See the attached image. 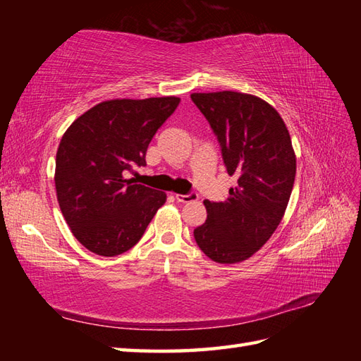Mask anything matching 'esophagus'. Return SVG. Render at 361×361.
<instances>
[{"label":"esophagus","instance_id":"obj_1","mask_svg":"<svg viewBox=\"0 0 361 361\" xmlns=\"http://www.w3.org/2000/svg\"><path fill=\"white\" fill-rule=\"evenodd\" d=\"M175 198H176V202H180V203H189V202H194V200H197V195L195 194H188V195H181V194H175Z\"/></svg>","mask_w":361,"mask_h":361}]
</instances>
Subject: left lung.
Masks as SVG:
<instances>
[{
  "label": "left lung",
  "instance_id": "8db88e82",
  "mask_svg": "<svg viewBox=\"0 0 361 361\" xmlns=\"http://www.w3.org/2000/svg\"><path fill=\"white\" fill-rule=\"evenodd\" d=\"M190 99L216 133L228 173L237 176L225 202L204 200L208 219L194 229L195 242L214 262H242L286 214L296 175L291 137L281 114L257 96L217 91Z\"/></svg>",
  "mask_w": 361,
  "mask_h": 361
}]
</instances>
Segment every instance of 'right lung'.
I'll use <instances>...</instances> for the list:
<instances>
[{
    "label": "right lung",
    "instance_id": "1",
    "mask_svg": "<svg viewBox=\"0 0 361 361\" xmlns=\"http://www.w3.org/2000/svg\"><path fill=\"white\" fill-rule=\"evenodd\" d=\"M180 97L111 99L94 105L68 127L56 157L57 200L83 247L113 257L140 242L166 194L127 180L145 166L152 137Z\"/></svg>",
    "mask_w": 361,
    "mask_h": 361
}]
</instances>
